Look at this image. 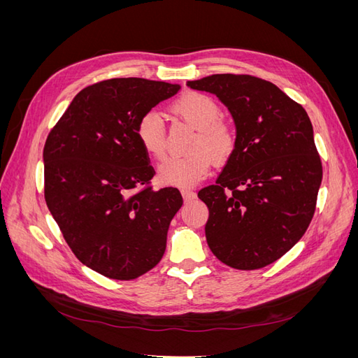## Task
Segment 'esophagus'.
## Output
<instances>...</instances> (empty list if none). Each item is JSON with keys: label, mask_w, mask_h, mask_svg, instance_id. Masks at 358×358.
Listing matches in <instances>:
<instances>
[{"label": "esophagus", "mask_w": 358, "mask_h": 358, "mask_svg": "<svg viewBox=\"0 0 358 358\" xmlns=\"http://www.w3.org/2000/svg\"><path fill=\"white\" fill-rule=\"evenodd\" d=\"M182 197H183V201H185V203H192L194 200L197 199V194L194 191H189V189H183Z\"/></svg>", "instance_id": "1"}]
</instances>
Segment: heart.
Wrapping results in <instances>:
<instances>
[{
    "mask_svg": "<svg viewBox=\"0 0 358 358\" xmlns=\"http://www.w3.org/2000/svg\"><path fill=\"white\" fill-rule=\"evenodd\" d=\"M170 112L196 128V134L189 145L192 154L161 162L158 182L171 188H192L209 175L212 159L216 164H224L233 157L237 148V129L230 121L220 116V104L201 92L180 95L171 103ZM136 137L149 157L155 159L164 157L166 128L155 112H148L138 119Z\"/></svg>",
    "mask_w": 358,
    "mask_h": 358,
    "instance_id": "b5f03b06",
    "label": "heart"
}]
</instances>
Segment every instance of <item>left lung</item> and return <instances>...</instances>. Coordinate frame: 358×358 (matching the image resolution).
Listing matches in <instances>:
<instances>
[{"instance_id": "1", "label": "left lung", "mask_w": 358, "mask_h": 358, "mask_svg": "<svg viewBox=\"0 0 358 358\" xmlns=\"http://www.w3.org/2000/svg\"><path fill=\"white\" fill-rule=\"evenodd\" d=\"M229 107L237 148L215 185L199 191L209 209L206 241L237 270L275 263L306 233L322 164L310 119L276 85L249 74H212L187 83Z\"/></svg>"}]
</instances>
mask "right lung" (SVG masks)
Returning a JSON list of instances; mask_svg holds the SVG:
<instances>
[{
    "mask_svg": "<svg viewBox=\"0 0 358 358\" xmlns=\"http://www.w3.org/2000/svg\"><path fill=\"white\" fill-rule=\"evenodd\" d=\"M179 90L138 78L86 86L46 138L48 208L76 258L106 278L136 279L164 255L183 200L176 188L152 189L136 125Z\"/></svg>",
    "mask_w": 358,
    "mask_h": 358,
    "instance_id": "add662e5",
    "label": "right lung"
}]
</instances>
